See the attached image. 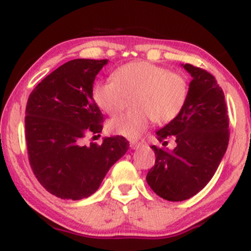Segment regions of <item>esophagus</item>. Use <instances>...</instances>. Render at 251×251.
<instances>
[{
	"instance_id": "esophagus-1",
	"label": "esophagus",
	"mask_w": 251,
	"mask_h": 251,
	"mask_svg": "<svg viewBox=\"0 0 251 251\" xmlns=\"http://www.w3.org/2000/svg\"><path fill=\"white\" fill-rule=\"evenodd\" d=\"M129 145H131L132 150H137V149H139L143 144L140 142H135V140H131V142H129Z\"/></svg>"
}]
</instances>
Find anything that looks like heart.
<instances>
[{
  "label": "heart",
  "instance_id": "obj_1",
  "mask_svg": "<svg viewBox=\"0 0 251 251\" xmlns=\"http://www.w3.org/2000/svg\"><path fill=\"white\" fill-rule=\"evenodd\" d=\"M112 76L94 83L92 97L103 112L116 114L125 107L127 97L135 94L137 109L114 117L108 124L111 132L129 139L140 137L152 120L158 124L174 120L188 97L185 77L149 61L126 63Z\"/></svg>",
  "mask_w": 251,
  "mask_h": 251
}]
</instances>
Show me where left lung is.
I'll return each mask as SVG.
<instances>
[{"label":"left lung","mask_w":251,"mask_h":251,"mask_svg":"<svg viewBox=\"0 0 251 251\" xmlns=\"http://www.w3.org/2000/svg\"><path fill=\"white\" fill-rule=\"evenodd\" d=\"M192 76L188 97L180 113L155 132L168 145L174 137L176 148L151 146L154 166L146 181L159 197L180 201L191 198L214 177L229 144V117L222 91L215 76L200 67L181 65Z\"/></svg>","instance_id":"1"}]
</instances>
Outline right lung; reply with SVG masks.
Here are the masks:
<instances>
[{"instance_id": "1", "label": "right lung", "mask_w": 251, "mask_h": 251, "mask_svg": "<svg viewBox=\"0 0 251 251\" xmlns=\"http://www.w3.org/2000/svg\"><path fill=\"white\" fill-rule=\"evenodd\" d=\"M107 62L71 60L46 76L28 98L25 126L30 168L43 188L62 200L93 195L128 150V142L119 135L103 138L100 145H83L86 135L102 129L92 88Z\"/></svg>"}]
</instances>
